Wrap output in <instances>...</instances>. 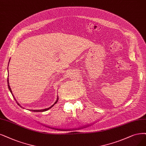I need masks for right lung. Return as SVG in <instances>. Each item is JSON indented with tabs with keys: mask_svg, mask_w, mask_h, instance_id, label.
I'll use <instances>...</instances> for the list:
<instances>
[{
	"mask_svg": "<svg viewBox=\"0 0 146 146\" xmlns=\"http://www.w3.org/2000/svg\"><path fill=\"white\" fill-rule=\"evenodd\" d=\"M8 88H9V91H10V92L11 93V94H12V95H13V96L14 97V99H15V100H15V98H14V96H13V93H12V91H11V88H10V86H9V80H8ZM58 98H57V100H56V102H55V104H54L53 105H52L51 106H50L49 108H47V109H44V110H30V111H34V112H43V111H47L48 110H49V109H50L52 107V106H53V105H55V104H56V103H57V102H58ZM17 102V101H16ZM17 104L19 105V104L17 103ZM19 106H20V105H19Z\"/></svg>",
	"mask_w": 146,
	"mask_h": 146,
	"instance_id": "right-lung-1",
	"label": "right lung"
}]
</instances>
